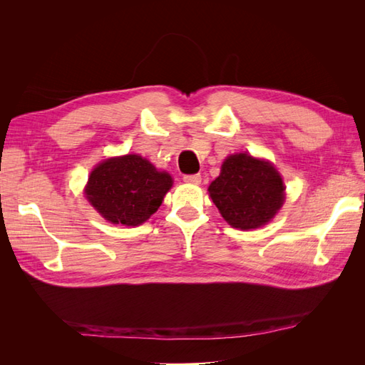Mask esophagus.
I'll return each mask as SVG.
<instances>
[{
    "label": "esophagus",
    "mask_w": 365,
    "mask_h": 365,
    "mask_svg": "<svg viewBox=\"0 0 365 365\" xmlns=\"http://www.w3.org/2000/svg\"><path fill=\"white\" fill-rule=\"evenodd\" d=\"M184 181L189 184H201L202 178H201V175H185Z\"/></svg>",
    "instance_id": "34e87169"
}]
</instances>
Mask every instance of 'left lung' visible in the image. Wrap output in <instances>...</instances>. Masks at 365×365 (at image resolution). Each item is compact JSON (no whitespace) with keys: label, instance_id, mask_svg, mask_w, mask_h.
<instances>
[{"label":"left lung","instance_id":"8db88e82","mask_svg":"<svg viewBox=\"0 0 365 365\" xmlns=\"http://www.w3.org/2000/svg\"><path fill=\"white\" fill-rule=\"evenodd\" d=\"M208 193L227 222L240 230L268 224L284 202V184L277 169L250 153L227 157Z\"/></svg>","mask_w":365,"mask_h":365}]
</instances>
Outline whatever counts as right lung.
Returning a JSON list of instances; mask_svg holds the SVG:
<instances>
[{"label":"right lung","mask_w":365,"mask_h":365,"mask_svg":"<svg viewBox=\"0 0 365 365\" xmlns=\"http://www.w3.org/2000/svg\"><path fill=\"white\" fill-rule=\"evenodd\" d=\"M172 184L168 172L129 153L98 163L88 178L85 196L109 222L137 227L157 212Z\"/></svg>","instance_id":"obj_1"}]
</instances>
